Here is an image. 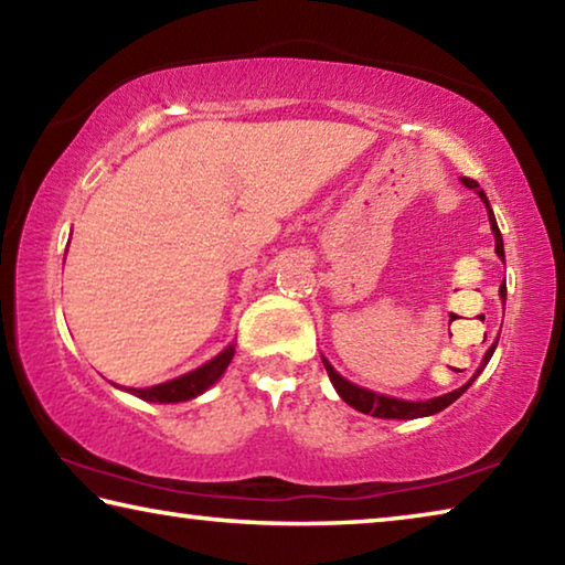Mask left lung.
Returning a JSON list of instances; mask_svg holds the SVG:
<instances>
[{
  "mask_svg": "<svg viewBox=\"0 0 565 565\" xmlns=\"http://www.w3.org/2000/svg\"><path fill=\"white\" fill-rule=\"evenodd\" d=\"M463 184L468 186V189H473L478 196L483 199V204H486V209H489V222H491V232H493V236H495V254H499V259L503 262L505 259V254H503V236H501V232H499V224H495V216H493V212H491V204H489V199H486V194H483V189L478 186V181H473V179H468V177H463L461 179ZM501 299H503V303H505V286H501ZM495 343H499V339L493 341V347L486 351V356H483V363H481V369L476 371L473 374V379L468 381L466 386H461V388H456V391H451V394H444V396H436V398H428V401H404V398H391V396H384V394H374V391H369V388H361V386H356V384H351V381H347L343 379L341 374H337V369L331 366V363L323 359V366H327V374H329V379H331V384H333V388H337V394L347 401L349 406H353L356 411H361V414H371V416H376V418H420V416H434V414H438V411H444L446 406H451L454 401L463 394V391L473 384V381L478 379V374H481L483 371V366L486 363L491 361V356H493V351H495Z\"/></svg>",
  "mask_w": 565,
  "mask_h": 565,
  "instance_id": "left-lung-1",
  "label": "left lung"
}]
</instances>
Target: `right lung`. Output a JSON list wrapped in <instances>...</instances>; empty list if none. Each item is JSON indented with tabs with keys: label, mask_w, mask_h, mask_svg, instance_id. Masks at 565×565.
<instances>
[{
	"label": "right lung",
	"mask_w": 565,
	"mask_h": 565,
	"mask_svg": "<svg viewBox=\"0 0 565 565\" xmlns=\"http://www.w3.org/2000/svg\"><path fill=\"white\" fill-rule=\"evenodd\" d=\"M234 359V347H226L218 356H214L212 361H206L204 366H199L189 374L179 376L174 381H164L159 386H149V388H127L129 394H134L137 398L151 401V404H179V401H189L196 398L199 394L216 384L222 374L226 371L228 363Z\"/></svg>",
	"instance_id": "obj_1"
}]
</instances>
